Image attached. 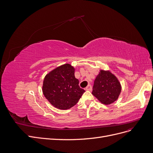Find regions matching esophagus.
Here are the masks:
<instances>
[{"instance_id": "1", "label": "esophagus", "mask_w": 153, "mask_h": 153, "mask_svg": "<svg viewBox=\"0 0 153 153\" xmlns=\"http://www.w3.org/2000/svg\"><path fill=\"white\" fill-rule=\"evenodd\" d=\"M85 89L86 90V91H91V90H92V86L89 84V85H88V86L85 88Z\"/></svg>"}]
</instances>
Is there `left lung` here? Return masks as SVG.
<instances>
[{"label":"left lung","instance_id":"8db88e82","mask_svg":"<svg viewBox=\"0 0 153 153\" xmlns=\"http://www.w3.org/2000/svg\"><path fill=\"white\" fill-rule=\"evenodd\" d=\"M121 89L119 81L113 74L101 70L94 80L92 94L103 104L110 105L118 99Z\"/></svg>","mask_w":153,"mask_h":153}]
</instances>
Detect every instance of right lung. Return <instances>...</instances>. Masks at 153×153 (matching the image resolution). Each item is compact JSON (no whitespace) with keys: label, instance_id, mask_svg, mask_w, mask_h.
<instances>
[{"label":"right lung","instance_id":"add662e5","mask_svg":"<svg viewBox=\"0 0 153 153\" xmlns=\"http://www.w3.org/2000/svg\"><path fill=\"white\" fill-rule=\"evenodd\" d=\"M84 92L74 76V68L70 64L56 67L44 79L43 94L56 108H71L77 104Z\"/></svg>","mask_w":153,"mask_h":153}]
</instances>
